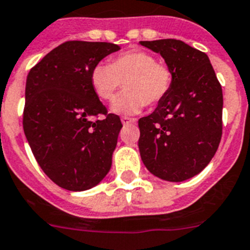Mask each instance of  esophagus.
<instances>
[{"label":"esophagus","mask_w":250,"mask_h":250,"mask_svg":"<svg viewBox=\"0 0 250 250\" xmlns=\"http://www.w3.org/2000/svg\"><path fill=\"white\" fill-rule=\"evenodd\" d=\"M136 122V120L134 118H130V117H122V123L123 125H130V123H134Z\"/></svg>","instance_id":"obj_1"}]
</instances>
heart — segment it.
I'll use <instances>...</instances> for the list:
<instances>
[{
  "label": "heart",
  "instance_id": "1",
  "mask_svg": "<svg viewBox=\"0 0 250 250\" xmlns=\"http://www.w3.org/2000/svg\"><path fill=\"white\" fill-rule=\"evenodd\" d=\"M174 75L169 66L157 62L147 51L133 49L121 53L111 64L98 63L91 71V86L102 101H113L125 83V92L114 101L112 111L136 114L146 104L154 105L169 94Z\"/></svg>",
  "mask_w": 250,
  "mask_h": 250
}]
</instances>
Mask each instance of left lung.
I'll list each match as a JSON object with an SVG mask.
<instances>
[{"mask_svg":"<svg viewBox=\"0 0 250 250\" xmlns=\"http://www.w3.org/2000/svg\"><path fill=\"white\" fill-rule=\"evenodd\" d=\"M174 75L172 89L138 121L141 158L152 174L183 182L212 161L222 138L223 93L208 56L179 40L141 41Z\"/></svg>","mask_w":250,"mask_h":250,"instance_id":"8db88e82","label":"left lung"}]
</instances>
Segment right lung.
Listing matches in <instances>:
<instances>
[{
  "label": "right lung",
  "instance_id": "obj_1",
  "mask_svg": "<svg viewBox=\"0 0 250 250\" xmlns=\"http://www.w3.org/2000/svg\"><path fill=\"white\" fill-rule=\"evenodd\" d=\"M120 47L67 41L47 53L27 76L23 130L36 161L61 188L97 186L112 166L123 127L91 86V71Z\"/></svg>",
  "mask_w": 250,
  "mask_h": 250
}]
</instances>
